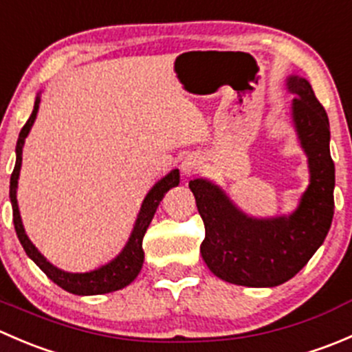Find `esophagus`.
Instances as JSON below:
<instances>
[{"instance_id": "esophagus-1", "label": "esophagus", "mask_w": 352, "mask_h": 352, "mask_svg": "<svg viewBox=\"0 0 352 352\" xmlns=\"http://www.w3.org/2000/svg\"><path fill=\"white\" fill-rule=\"evenodd\" d=\"M197 170H199V162H197L196 158H192V156H187V158L182 162L184 175L190 177V175H194V173H196Z\"/></svg>"}]
</instances>
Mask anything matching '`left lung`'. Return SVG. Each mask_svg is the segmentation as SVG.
<instances>
[{
	"label": "left lung",
	"instance_id": "1",
	"mask_svg": "<svg viewBox=\"0 0 352 352\" xmlns=\"http://www.w3.org/2000/svg\"><path fill=\"white\" fill-rule=\"evenodd\" d=\"M286 88L294 95L291 117L310 170V184L289 216L252 218L216 184L189 182L206 228L202 258L212 274L232 285L272 287L289 281L324 243L332 225L336 168L327 112L305 78L291 74Z\"/></svg>",
	"mask_w": 352,
	"mask_h": 352
}]
</instances>
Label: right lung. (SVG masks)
<instances>
[{"instance_id":"add662e5","label":"right lung","mask_w":352,"mask_h":352,"mask_svg":"<svg viewBox=\"0 0 352 352\" xmlns=\"http://www.w3.org/2000/svg\"><path fill=\"white\" fill-rule=\"evenodd\" d=\"M38 104H41V95H37L34 104V110H32V116L28 117L27 124L20 131L19 141H16V162L15 168H13L12 179H10V201H12L13 208V223H15V232L19 235L20 243H22L25 254L45 272L51 281H54L56 285L67 293L80 294V296H88V294H104V293H112V291L122 289L127 285L136 279V276L140 274L141 267H143L144 261V252H143V236L146 233L148 226H150L151 219H153L156 208H158L160 201L163 196L168 192L172 187L179 186L180 182V173L179 170H172L168 175L163 177L162 180L155 184L151 187L150 192L144 197L143 204H141V211L138 214L136 223H134L133 233H131L129 240H127L126 247L122 248L119 255H117L113 261H110L109 264L102 265V267L95 269L90 272H66L58 269L56 265H52L41 252L35 248V245L30 242V239L27 236L23 228L22 218H20L19 211V202H16V187H19V177H20V168H22V151L25 144V138L30 133L32 126L35 122V117L38 112Z\"/></svg>"}]
</instances>
